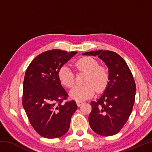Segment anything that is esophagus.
I'll use <instances>...</instances> for the list:
<instances>
[{
	"label": "esophagus",
	"instance_id": "obj_1",
	"mask_svg": "<svg viewBox=\"0 0 152 152\" xmlns=\"http://www.w3.org/2000/svg\"><path fill=\"white\" fill-rule=\"evenodd\" d=\"M76 104H77V105H78V107H80V106H82V104H83V102L78 101H76Z\"/></svg>",
	"mask_w": 152,
	"mask_h": 152
}]
</instances>
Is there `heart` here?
I'll return each mask as SVG.
<instances>
[{"instance_id":"obj_1","label":"heart","mask_w":152,"mask_h":152,"mask_svg":"<svg viewBox=\"0 0 152 152\" xmlns=\"http://www.w3.org/2000/svg\"><path fill=\"white\" fill-rule=\"evenodd\" d=\"M76 69L86 73L85 85L75 86L70 91V96L78 101H85L94 95L95 89L100 92L104 89L108 81V72L104 66H99L96 59L85 57L79 59L75 64ZM58 77L61 83L67 88H71L74 83V74L66 65L61 66L58 71Z\"/></svg>"}]
</instances>
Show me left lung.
<instances>
[{
  "label": "left lung",
  "instance_id": "1",
  "mask_svg": "<svg viewBox=\"0 0 152 152\" xmlns=\"http://www.w3.org/2000/svg\"><path fill=\"white\" fill-rule=\"evenodd\" d=\"M97 56L108 69V82L103 94L91 102L89 123L92 130L101 136H112L124 127L131 114L136 94V85L125 60L108 50L83 53Z\"/></svg>",
  "mask_w": 152,
  "mask_h": 152
}]
</instances>
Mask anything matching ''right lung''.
Segmentation results:
<instances>
[{"instance_id":"right-lung-1","label":"right lung","mask_w":152,"mask_h":152,"mask_svg":"<svg viewBox=\"0 0 152 152\" xmlns=\"http://www.w3.org/2000/svg\"><path fill=\"white\" fill-rule=\"evenodd\" d=\"M78 53L49 50L35 57L25 72L23 106L31 125L46 138L62 137L77 110L74 101L63 103L68 94L58 77L60 68Z\"/></svg>"}]
</instances>
